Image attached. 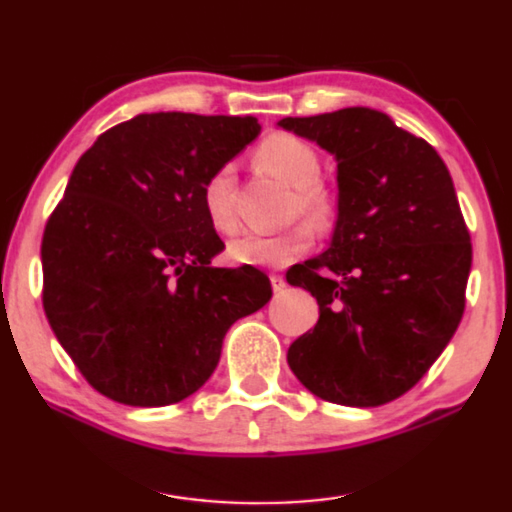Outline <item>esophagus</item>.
Segmentation results:
<instances>
[{
    "instance_id": "1",
    "label": "esophagus",
    "mask_w": 512,
    "mask_h": 512,
    "mask_svg": "<svg viewBox=\"0 0 512 512\" xmlns=\"http://www.w3.org/2000/svg\"><path fill=\"white\" fill-rule=\"evenodd\" d=\"M271 285H273V292L280 294L285 290V278L283 276H271Z\"/></svg>"
}]
</instances>
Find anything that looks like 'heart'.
<instances>
[{
  "instance_id": "b5f03b06",
  "label": "heart",
  "mask_w": 512,
  "mask_h": 512,
  "mask_svg": "<svg viewBox=\"0 0 512 512\" xmlns=\"http://www.w3.org/2000/svg\"><path fill=\"white\" fill-rule=\"evenodd\" d=\"M259 167L292 187V213H304L315 225L327 227L338 213V197L322 181L320 153L311 143L292 134H273L257 148ZM236 171L232 164H222L201 185V206L213 229L227 234L236 227L234 211ZM315 246V229L308 222L278 234H241L229 241L227 255L236 264L250 266H285L308 253Z\"/></svg>"
}]
</instances>
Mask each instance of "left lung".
I'll list each match as a JSON object with an SVG mask.
<instances>
[{
    "mask_svg": "<svg viewBox=\"0 0 512 512\" xmlns=\"http://www.w3.org/2000/svg\"><path fill=\"white\" fill-rule=\"evenodd\" d=\"M338 162V220L327 253L287 278L320 320L287 350L315 397L371 408L420 383L466 306L471 234L434 146L385 113L352 106L283 118Z\"/></svg>",
    "mask_w": 512,
    "mask_h": 512,
    "instance_id": "8db88e82",
    "label": "left lung"
}]
</instances>
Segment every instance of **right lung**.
Segmentation results:
<instances>
[{"label": "right lung", "instance_id": "1", "mask_svg": "<svg viewBox=\"0 0 512 512\" xmlns=\"http://www.w3.org/2000/svg\"><path fill=\"white\" fill-rule=\"evenodd\" d=\"M259 134L255 118L141 113L74 167L41 239L43 311L71 362L125 406H169L211 378L222 338L269 304L255 266L225 248L201 185Z\"/></svg>", "mask_w": 512, "mask_h": 512}]
</instances>
